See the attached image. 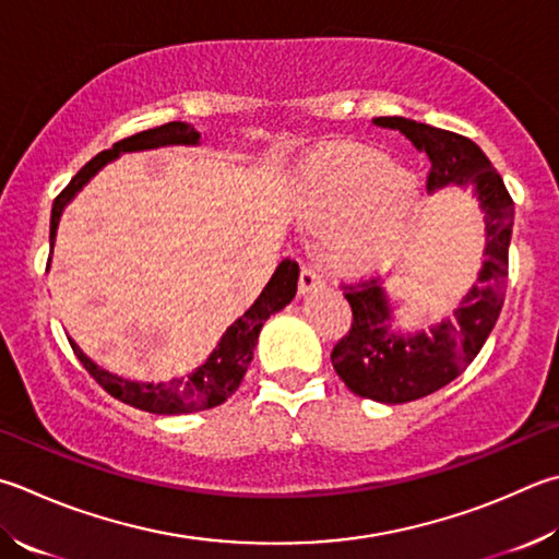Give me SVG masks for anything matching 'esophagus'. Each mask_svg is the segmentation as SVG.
Listing matches in <instances>:
<instances>
[{
	"instance_id": "obj_1",
	"label": "esophagus",
	"mask_w": 559,
	"mask_h": 559,
	"mask_svg": "<svg viewBox=\"0 0 559 559\" xmlns=\"http://www.w3.org/2000/svg\"><path fill=\"white\" fill-rule=\"evenodd\" d=\"M324 286V273L320 271V266H314V263H306V266L300 269V293H310L314 288H322Z\"/></svg>"
}]
</instances>
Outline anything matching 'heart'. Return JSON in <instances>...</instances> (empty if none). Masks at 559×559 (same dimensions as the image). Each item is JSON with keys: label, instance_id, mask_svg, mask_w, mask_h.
I'll return each instance as SVG.
<instances>
[{"label": "heart", "instance_id": "b5f03b06", "mask_svg": "<svg viewBox=\"0 0 559 559\" xmlns=\"http://www.w3.org/2000/svg\"><path fill=\"white\" fill-rule=\"evenodd\" d=\"M418 186L377 151L344 146L320 156L302 178V210L334 225L330 253L344 266H371L401 245L418 210Z\"/></svg>", "mask_w": 559, "mask_h": 559}]
</instances>
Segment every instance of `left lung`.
Listing matches in <instances>:
<instances>
[{"label": "left lung", "mask_w": 559, "mask_h": 559, "mask_svg": "<svg viewBox=\"0 0 559 559\" xmlns=\"http://www.w3.org/2000/svg\"><path fill=\"white\" fill-rule=\"evenodd\" d=\"M377 127L401 131L430 160L428 190L472 186L486 219V249L479 278L454 318L435 324L430 334L391 332L393 312L379 278L347 283L352 328L330 354L337 377L352 393L379 403H408L440 391L469 367L489 337L509 281L513 200L499 170L472 139L405 117H377Z\"/></svg>", "instance_id": "8db88e82"}]
</instances>
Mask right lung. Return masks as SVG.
<instances>
[{
	"mask_svg": "<svg viewBox=\"0 0 559 559\" xmlns=\"http://www.w3.org/2000/svg\"><path fill=\"white\" fill-rule=\"evenodd\" d=\"M200 134L186 121H168V124H160L156 129L139 131L134 136H127L117 141L115 146L97 154L90 164L78 170L75 178L68 182L63 192L53 200V210H50V251H53L56 241V229L60 215L70 200L75 198V192L83 190L85 182L93 178L99 168L107 166L109 160H115L121 151H144V148H158V146H170V144H198ZM298 263L290 259H283L278 263L276 273H273L266 288L261 290L257 302L241 314V318L229 324L227 332L222 334L217 349L210 354L207 361L198 367L186 379H174L168 383H139V381H127L121 377H115L105 369H99L93 359H87L83 352H80L78 344L70 340V347H73L75 357L83 364L85 371L93 377L103 389L115 395L117 401L134 405L139 411L156 413V415H180V413H195V411H207L215 408V405L225 403L231 393L239 389L241 379L249 369L253 359V347H257L259 332L273 312H278L288 306V302L296 298L298 290Z\"/></svg>",
	"mask_w": 559,
	"mask_h": 559,
	"instance_id": "right-lung-1",
	"label": "right lung"
}]
</instances>
